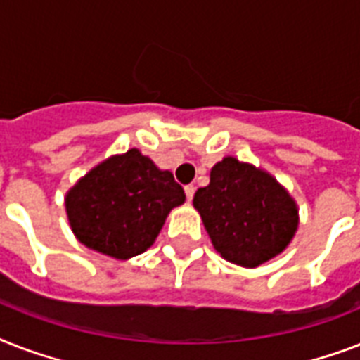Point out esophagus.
Returning a JSON list of instances; mask_svg holds the SVG:
<instances>
[{"label":"esophagus","mask_w":360,"mask_h":360,"mask_svg":"<svg viewBox=\"0 0 360 360\" xmlns=\"http://www.w3.org/2000/svg\"><path fill=\"white\" fill-rule=\"evenodd\" d=\"M194 192H196V186L194 185H186L185 186V194H186V200L192 202V198H194Z\"/></svg>","instance_id":"obj_1"}]
</instances>
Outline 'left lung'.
I'll list each match as a JSON object with an SVG mask.
<instances>
[{"label": "left lung", "instance_id": "left-lung-1", "mask_svg": "<svg viewBox=\"0 0 360 360\" xmlns=\"http://www.w3.org/2000/svg\"><path fill=\"white\" fill-rule=\"evenodd\" d=\"M214 250L226 262L254 269L288 248L299 228V207L273 175L224 157L211 168L209 185L194 194Z\"/></svg>", "mask_w": 360, "mask_h": 360}]
</instances>
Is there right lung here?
Segmentation results:
<instances>
[{
  "mask_svg": "<svg viewBox=\"0 0 360 360\" xmlns=\"http://www.w3.org/2000/svg\"><path fill=\"white\" fill-rule=\"evenodd\" d=\"M185 203V192L168 169L138 149L112 155L65 196L70 230L82 245L115 259L146 252L166 217Z\"/></svg>",
  "mask_w": 360,
  "mask_h": 360,
  "instance_id": "obj_1",
  "label": "right lung"
}]
</instances>
